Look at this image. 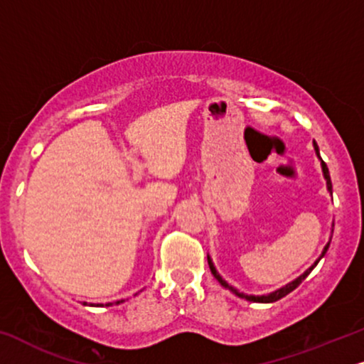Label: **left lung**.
<instances>
[{"mask_svg":"<svg viewBox=\"0 0 364 364\" xmlns=\"http://www.w3.org/2000/svg\"><path fill=\"white\" fill-rule=\"evenodd\" d=\"M314 150H316V155H317V159L321 160V167H322V175H324V178H326V186H327V191H329V194L333 196V183H331V175H329V168H327V165L324 164V160L321 159V155H319V146H317V143L314 141ZM333 232V231H331ZM333 237V236H331ZM329 245H331V240L327 241V245L324 246V250H322V253L319 255V258L316 259V262H314L311 267L307 268L306 272L302 273V275H299L297 278H295V280H291V282H289V284L287 285H284V287H280V289H277V290H273V291H270V294H264V295H248V294H243V291H240L237 289H235V287L232 285H230L228 284L226 280H224V278L219 275V272L216 270V267H214V263H213V258L209 257L208 255V263H209V268H210V273H213L214 275V278H216V280L219 282V284H221L224 289H228L230 291H232V294L235 295H237V297L240 299H246V300H250V302H258V304H272V302H277V300H280L282 297H285V295H289L291 290H295L297 289V287L302 284L304 280H306V278L309 277V273H311L314 268L317 267V263L321 262L322 258H324V255L327 253V250H329Z\"/></svg>","mask_w":364,"mask_h":364,"instance_id":"obj_1","label":"left lung"}]
</instances>
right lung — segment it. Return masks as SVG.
I'll list each match as a JSON object with an SVG mask.
<instances>
[{
  "instance_id": "obj_1",
  "label": "right lung",
  "mask_w": 364,
  "mask_h": 364,
  "mask_svg": "<svg viewBox=\"0 0 364 364\" xmlns=\"http://www.w3.org/2000/svg\"><path fill=\"white\" fill-rule=\"evenodd\" d=\"M138 295V294H136ZM124 302V300L123 299H121V300H116V302H107L106 304V307H111V306H119V304H123ZM84 304V306H94V304H87V302H82ZM100 306L101 307H105V306H102V304H100Z\"/></svg>"
}]
</instances>
